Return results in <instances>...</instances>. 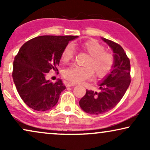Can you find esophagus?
<instances>
[{
	"label": "esophagus",
	"mask_w": 150,
	"mask_h": 150,
	"mask_svg": "<svg viewBox=\"0 0 150 150\" xmlns=\"http://www.w3.org/2000/svg\"><path fill=\"white\" fill-rule=\"evenodd\" d=\"M74 85H75V84L71 83H67V85H66L67 87H72V86H74Z\"/></svg>",
	"instance_id": "obj_1"
}]
</instances>
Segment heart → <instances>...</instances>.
<instances>
[{
	"label": "heart",
	"instance_id": "obj_1",
	"mask_svg": "<svg viewBox=\"0 0 150 150\" xmlns=\"http://www.w3.org/2000/svg\"><path fill=\"white\" fill-rule=\"evenodd\" d=\"M84 51L90 55L86 65L81 67L73 65L63 71V76L67 81L74 83H81L89 79L95 74L97 78L105 77L111 71L114 65V57L111 53L105 51V48L96 40H90L81 45ZM74 46L69 43L63 49L61 59L67 63L74 58Z\"/></svg>",
	"mask_w": 150,
	"mask_h": 150
}]
</instances>
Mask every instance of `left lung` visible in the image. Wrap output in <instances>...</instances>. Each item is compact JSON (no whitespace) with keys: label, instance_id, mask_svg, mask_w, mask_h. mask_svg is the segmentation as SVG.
I'll list each match as a JSON object with an SVG mask.
<instances>
[{"label":"left lung","instance_id":"left-lung-1","mask_svg":"<svg viewBox=\"0 0 150 150\" xmlns=\"http://www.w3.org/2000/svg\"><path fill=\"white\" fill-rule=\"evenodd\" d=\"M106 42L113 51L114 65L111 72L99 84L100 91L87 90L79 101L84 111L91 115H99L108 111L117 104L131 82L130 59L120 44L105 38Z\"/></svg>","mask_w":150,"mask_h":150}]
</instances>
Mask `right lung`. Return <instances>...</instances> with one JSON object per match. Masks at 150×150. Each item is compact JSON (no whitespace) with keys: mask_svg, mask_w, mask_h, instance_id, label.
<instances>
[{"mask_svg":"<svg viewBox=\"0 0 150 150\" xmlns=\"http://www.w3.org/2000/svg\"><path fill=\"white\" fill-rule=\"evenodd\" d=\"M78 36L43 35L22 45L13 61V76L16 89L26 105L45 111L56 105L65 89L61 79L53 83L46 79L51 69L58 71L63 49Z\"/></svg>","mask_w":150,"mask_h":150,"instance_id":"right-lung-1","label":"right lung"}]
</instances>
